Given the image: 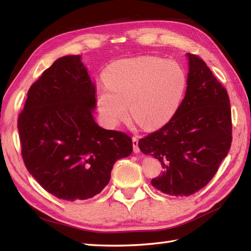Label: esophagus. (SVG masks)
I'll return each mask as SVG.
<instances>
[{
    "label": "esophagus",
    "instance_id": "34e87169",
    "mask_svg": "<svg viewBox=\"0 0 251 251\" xmlns=\"http://www.w3.org/2000/svg\"><path fill=\"white\" fill-rule=\"evenodd\" d=\"M138 141H139V139H138V137H132V148H134V152L135 153H139L140 152V149H139V147H138Z\"/></svg>",
    "mask_w": 251,
    "mask_h": 251
}]
</instances>
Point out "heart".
I'll return each mask as SVG.
<instances>
[{
    "instance_id": "obj_1",
    "label": "heart",
    "mask_w": 251,
    "mask_h": 251,
    "mask_svg": "<svg viewBox=\"0 0 251 251\" xmlns=\"http://www.w3.org/2000/svg\"><path fill=\"white\" fill-rule=\"evenodd\" d=\"M105 86L97 94L101 116L115 126L128 114L147 130L156 129L172 119L185 89L182 69L155 57L125 59L104 72Z\"/></svg>"
}]
</instances>
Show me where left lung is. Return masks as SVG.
Instances as JSON below:
<instances>
[{
  "label": "left lung",
  "instance_id": "left-lung-1",
  "mask_svg": "<svg viewBox=\"0 0 251 251\" xmlns=\"http://www.w3.org/2000/svg\"><path fill=\"white\" fill-rule=\"evenodd\" d=\"M184 99L166 125L139 140L140 151L157 158L163 173L154 188L173 196L196 193L214 178L231 148L232 121L226 89L201 58L186 54Z\"/></svg>",
  "mask_w": 251,
  "mask_h": 251
}]
</instances>
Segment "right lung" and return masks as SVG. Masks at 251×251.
<instances>
[{
	"instance_id": "obj_1",
	"label": "right lung",
	"mask_w": 251,
	"mask_h": 251,
	"mask_svg": "<svg viewBox=\"0 0 251 251\" xmlns=\"http://www.w3.org/2000/svg\"><path fill=\"white\" fill-rule=\"evenodd\" d=\"M96 85L79 55L57 59L28 92L18 117L26 169L49 193L65 201L88 200L109 183L117 159L129 156L124 132L94 119Z\"/></svg>"
}]
</instances>
